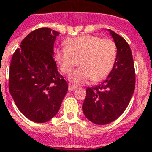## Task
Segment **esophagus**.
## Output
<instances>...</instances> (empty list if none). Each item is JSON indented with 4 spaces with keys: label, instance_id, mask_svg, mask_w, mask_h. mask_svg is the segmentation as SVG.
Returning <instances> with one entry per match:
<instances>
[{
    "label": "esophagus",
    "instance_id": "34e87169",
    "mask_svg": "<svg viewBox=\"0 0 152 152\" xmlns=\"http://www.w3.org/2000/svg\"><path fill=\"white\" fill-rule=\"evenodd\" d=\"M75 89H76V87L73 86V85H72V84H69V85H68V90H69V91H73Z\"/></svg>",
    "mask_w": 152,
    "mask_h": 152
}]
</instances>
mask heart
<instances>
[{
  "label": "heart",
  "instance_id": "b5f03b06",
  "mask_svg": "<svg viewBox=\"0 0 152 152\" xmlns=\"http://www.w3.org/2000/svg\"><path fill=\"white\" fill-rule=\"evenodd\" d=\"M66 47L56 52V61L64 74H70L75 66L80 68L73 72L69 80L74 84L97 81L108 75L116 57V45L110 39L83 35L65 41Z\"/></svg>",
  "mask_w": 152,
  "mask_h": 152
}]
</instances>
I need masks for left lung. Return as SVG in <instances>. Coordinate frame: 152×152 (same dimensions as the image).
Returning a JSON list of instances; mask_svg holds the SVG:
<instances>
[{"label":"left lung","instance_id":"obj_1","mask_svg":"<svg viewBox=\"0 0 152 152\" xmlns=\"http://www.w3.org/2000/svg\"><path fill=\"white\" fill-rule=\"evenodd\" d=\"M116 45L117 53L109 75L96 87L86 89L82 109L85 117L95 124L112 123L127 108L135 85L134 61L127 41L112 30L107 29Z\"/></svg>","mask_w":152,"mask_h":152}]
</instances>
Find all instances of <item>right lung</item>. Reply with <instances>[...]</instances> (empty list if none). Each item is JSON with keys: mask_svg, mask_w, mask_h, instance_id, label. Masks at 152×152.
<instances>
[{"mask_svg": "<svg viewBox=\"0 0 152 152\" xmlns=\"http://www.w3.org/2000/svg\"><path fill=\"white\" fill-rule=\"evenodd\" d=\"M57 36L59 32L49 28L34 30L12 58L10 94L20 112L33 122L45 123L54 117L68 91L53 56Z\"/></svg>", "mask_w": 152, "mask_h": 152, "instance_id": "right-lung-1", "label": "right lung"}]
</instances>
